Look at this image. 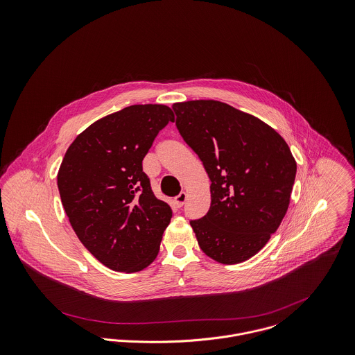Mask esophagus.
I'll use <instances>...</instances> for the list:
<instances>
[{"instance_id": "34e87169", "label": "esophagus", "mask_w": 355, "mask_h": 355, "mask_svg": "<svg viewBox=\"0 0 355 355\" xmlns=\"http://www.w3.org/2000/svg\"><path fill=\"white\" fill-rule=\"evenodd\" d=\"M187 198H188V195L185 193V192H182V193H180L178 196L175 197V200H174V202H175V205L178 207V208H181L184 204H185V201H187Z\"/></svg>"}]
</instances>
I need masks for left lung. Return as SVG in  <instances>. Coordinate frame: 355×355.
Instances as JSON below:
<instances>
[{
    "mask_svg": "<svg viewBox=\"0 0 355 355\" xmlns=\"http://www.w3.org/2000/svg\"><path fill=\"white\" fill-rule=\"evenodd\" d=\"M175 125L211 181V207L192 220L198 246L220 264L260 252L280 226L297 162L284 139L261 119L219 101L173 105Z\"/></svg>",
    "mask_w": 355,
    "mask_h": 355,
    "instance_id": "1",
    "label": "left lung"
}]
</instances>
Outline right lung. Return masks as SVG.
I'll use <instances>...</instances> for the list:
<instances>
[{
    "label": "right lung",
    "mask_w": 355,
    "mask_h": 355,
    "mask_svg": "<svg viewBox=\"0 0 355 355\" xmlns=\"http://www.w3.org/2000/svg\"><path fill=\"white\" fill-rule=\"evenodd\" d=\"M174 121L164 105H133L95 121L73 140L57 174L80 242L103 266L139 272L158 256L171 208L155 197L143 159Z\"/></svg>",
    "instance_id": "1"
}]
</instances>
